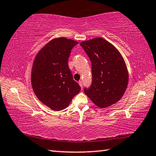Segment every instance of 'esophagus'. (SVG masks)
Listing matches in <instances>:
<instances>
[{"label": "esophagus", "instance_id": "obj_1", "mask_svg": "<svg viewBox=\"0 0 156 156\" xmlns=\"http://www.w3.org/2000/svg\"><path fill=\"white\" fill-rule=\"evenodd\" d=\"M78 84H79V85L80 86V87L83 88V82H82L81 80H80V81L78 82Z\"/></svg>", "mask_w": 156, "mask_h": 156}]
</instances>
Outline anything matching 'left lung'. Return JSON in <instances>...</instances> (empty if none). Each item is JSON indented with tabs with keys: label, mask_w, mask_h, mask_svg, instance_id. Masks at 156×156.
<instances>
[{
	"label": "left lung",
	"mask_w": 156,
	"mask_h": 156,
	"mask_svg": "<svg viewBox=\"0 0 156 156\" xmlns=\"http://www.w3.org/2000/svg\"><path fill=\"white\" fill-rule=\"evenodd\" d=\"M80 44L91 62V84L89 89L84 87V93L98 107L115 104L125 94L129 80L122 55L102 38L81 42Z\"/></svg>",
	"instance_id": "1"
}]
</instances>
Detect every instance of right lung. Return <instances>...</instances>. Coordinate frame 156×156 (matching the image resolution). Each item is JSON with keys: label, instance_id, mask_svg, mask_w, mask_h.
<instances>
[{"label": "right lung", "instance_id": "right-lung-1", "mask_svg": "<svg viewBox=\"0 0 156 156\" xmlns=\"http://www.w3.org/2000/svg\"><path fill=\"white\" fill-rule=\"evenodd\" d=\"M78 43L57 38L37 54L31 70V85L36 96L50 109L60 111L69 106L80 91L68 66L71 51Z\"/></svg>", "mask_w": 156, "mask_h": 156}]
</instances>
